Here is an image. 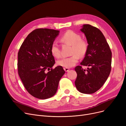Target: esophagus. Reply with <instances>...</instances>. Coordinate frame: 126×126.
<instances>
[{"label": "esophagus", "mask_w": 126, "mask_h": 126, "mask_svg": "<svg viewBox=\"0 0 126 126\" xmlns=\"http://www.w3.org/2000/svg\"><path fill=\"white\" fill-rule=\"evenodd\" d=\"M64 70L65 71L67 72V71H68L70 70V68H67V67H64Z\"/></svg>", "instance_id": "obj_1"}]
</instances>
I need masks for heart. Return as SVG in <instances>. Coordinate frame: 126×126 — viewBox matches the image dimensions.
<instances>
[{
  "label": "heart",
  "instance_id": "b5f03b06",
  "mask_svg": "<svg viewBox=\"0 0 126 126\" xmlns=\"http://www.w3.org/2000/svg\"><path fill=\"white\" fill-rule=\"evenodd\" d=\"M61 41L65 44L71 45L70 54L68 57H65L57 61V64L65 67H71L78 62L79 56L83 57L86 54L88 48V43L86 40L81 38V35L71 30L67 31L61 36ZM50 51L55 57H61V50L56 42H54L51 45Z\"/></svg>",
  "mask_w": 126,
  "mask_h": 126
}]
</instances>
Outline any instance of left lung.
Masks as SVG:
<instances>
[{"instance_id": "obj_1", "label": "left lung", "mask_w": 126, "mask_h": 126, "mask_svg": "<svg viewBox=\"0 0 126 126\" xmlns=\"http://www.w3.org/2000/svg\"><path fill=\"white\" fill-rule=\"evenodd\" d=\"M88 43V48L80 65L75 69L77 89L85 94H94L106 81L111 69L112 52L102 32L90 24H85L81 30ZM82 65L90 66L85 70Z\"/></svg>"}]
</instances>
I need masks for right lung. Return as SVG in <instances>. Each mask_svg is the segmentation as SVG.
Listing matches in <instances>:
<instances>
[{
  "label": "right lung",
  "mask_w": 126,
  "mask_h": 126,
  "mask_svg": "<svg viewBox=\"0 0 126 126\" xmlns=\"http://www.w3.org/2000/svg\"><path fill=\"white\" fill-rule=\"evenodd\" d=\"M59 32L52 29H36L25 38L18 52L19 76L26 90L37 98L54 95L65 73L61 66L52 68L55 61L50 47Z\"/></svg>",
  "instance_id": "add662e5"
}]
</instances>
